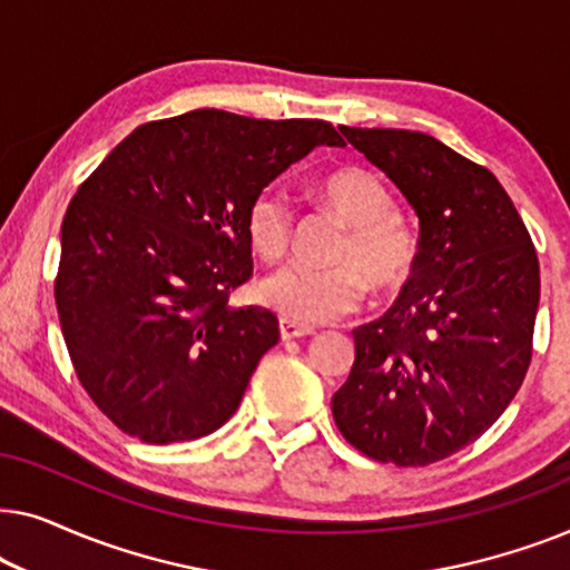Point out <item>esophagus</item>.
<instances>
[{"instance_id": "esophagus-1", "label": "esophagus", "mask_w": 570, "mask_h": 570, "mask_svg": "<svg viewBox=\"0 0 570 570\" xmlns=\"http://www.w3.org/2000/svg\"><path fill=\"white\" fill-rule=\"evenodd\" d=\"M308 334H314V326H303L291 322V318H279V337L283 340H298L308 337Z\"/></svg>"}]
</instances>
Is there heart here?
<instances>
[{
    "mask_svg": "<svg viewBox=\"0 0 570 570\" xmlns=\"http://www.w3.org/2000/svg\"><path fill=\"white\" fill-rule=\"evenodd\" d=\"M324 205L347 223L334 248V267L291 264L259 285V298L298 324H324L357 308L365 285L376 295L400 293L415 275L420 238L396 213L389 186L365 168H340L318 184ZM246 238L264 262L283 259L293 240V209L279 189L256 191L246 207Z\"/></svg>",
    "mask_w": 570,
    "mask_h": 570,
    "instance_id": "heart-1",
    "label": "heart"
}]
</instances>
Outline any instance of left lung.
<instances>
[{"label": "left lung", "instance_id": "8db88e82", "mask_svg": "<svg viewBox=\"0 0 570 570\" xmlns=\"http://www.w3.org/2000/svg\"><path fill=\"white\" fill-rule=\"evenodd\" d=\"M420 217V262L400 298L357 326L353 371L332 396L340 433L396 466L478 441L532 363L540 262L498 178L431 135L340 127Z\"/></svg>", "mask_w": 570, "mask_h": 570}]
</instances>
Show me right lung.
I'll return each instance as SVG.
<instances>
[{
    "label": "right lung",
    "instance_id": "right-lung-1",
    "mask_svg": "<svg viewBox=\"0 0 570 570\" xmlns=\"http://www.w3.org/2000/svg\"><path fill=\"white\" fill-rule=\"evenodd\" d=\"M318 145L322 119H248L199 108L147 121L80 184L53 279L75 373L96 407L145 443L228 423L277 316L230 308L252 279L246 207Z\"/></svg>",
    "mask_w": 570,
    "mask_h": 570
}]
</instances>
